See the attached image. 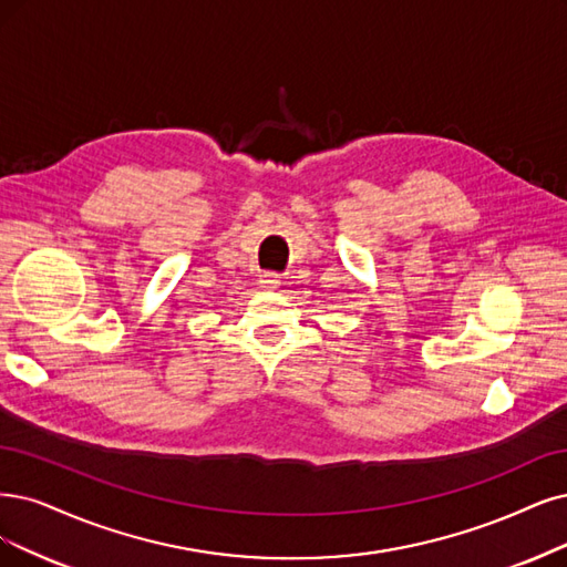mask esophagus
<instances>
[{
    "instance_id": "esophagus-1",
    "label": "esophagus",
    "mask_w": 567,
    "mask_h": 567,
    "mask_svg": "<svg viewBox=\"0 0 567 567\" xmlns=\"http://www.w3.org/2000/svg\"><path fill=\"white\" fill-rule=\"evenodd\" d=\"M259 282H261V287L272 289V287L280 285V276H278V272H264V276L259 278Z\"/></svg>"
}]
</instances>
